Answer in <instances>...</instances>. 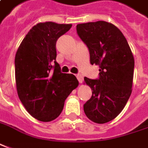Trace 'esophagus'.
<instances>
[{"mask_svg": "<svg viewBox=\"0 0 148 148\" xmlns=\"http://www.w3.org/2000/svg\"><path fill=\"white\" fill-rule=\"evenodd\" d=\"M76 77H77V78H78V82H82V80H83V77H82V74H78L77 75H76Z\"/></svg>", "mask_w": 148, "mask_h": 148, "instance_id": "obj_1", "label": "esophagus"}]
</instances>
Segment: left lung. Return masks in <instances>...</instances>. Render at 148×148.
Returning <instances> with one entry per match:
<instances>
[{
	"mask_svg": "<svg viewBox=\"0 0 148 148\" xmlns=\"http://www.w3.org/2000/svg\"><path fill=\"white\" fill-rule=\"evenodd\" d=\"M77 33L89 49L91 64L99 67L98 79L84 78L92 95L83 110L90 120L103 124L119 115L131 95L133 53L123 34L110 23L78 24Z\"/></svg>",
	"mask_w": 148,
	"mask_h": 148,
	"instance_id": "1",
	"label": "left lung"
}]
</instances>
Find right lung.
I'll use <instances>...</instances> for the list:
<instances>
[{
	"label": "right lung",
	"mask_w": 148,
	"mask_h": 148,
	"mask_svg": "<svg viewBox=\"0 0 148 148\" xmlns=\"http://www.w3.org/2000/svg\"><path fill=\"white\" fill-rule=\"evenodd\" d=\"M71 27V24L53 22L36 24L25 36L16 53L18 95L27 111L40 121L56 119L68 95L78 86L74 74L61 73L56 61L57 39ZM53 63L54 66H52Z\"/></svg>",
	"instance_id": "right-lung-1"
}]
</instances>
